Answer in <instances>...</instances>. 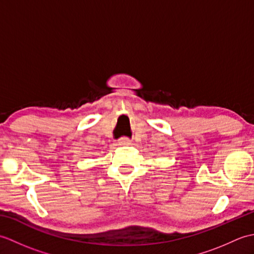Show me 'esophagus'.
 <instances>
[{
  "instance_id": "34e87169",
  "label": "esophagus",
  "mask_w": 254,
  "mask_h": 254,
  "mask_svg": "<svg viewBox=\"0 0 254 254\" xmlns=\"http://www.w3.org/2000/svg\"><path fill=\"white\" fill-rule=\"evenodd\" d=\"M119 143H120V145H130L131 141L127 137H123V138L120 139V142H119Z\"/></svg>"
}]
</instances>
